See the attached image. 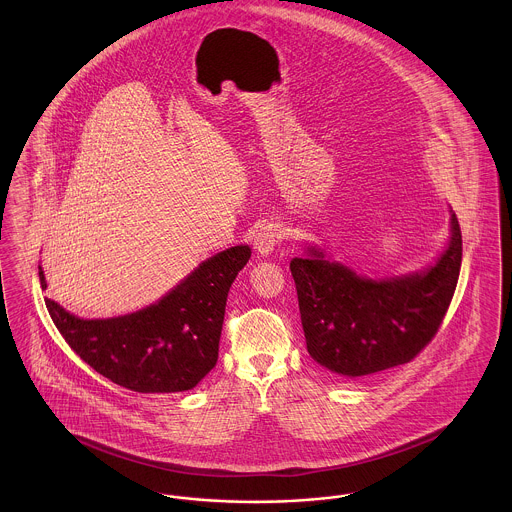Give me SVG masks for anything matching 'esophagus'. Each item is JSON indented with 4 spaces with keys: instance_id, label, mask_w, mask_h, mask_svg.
<instances>
[{
    "instance_id": "obj_1",
    "label": "esophagus",
    "mask_w": 512,
    "mask_h": 512,
    "mask_svg": "<svg viewBox=\"0 0 512 512\" xmlns=\"http://www.w3.org/2000/svg\"><path fill=\"white\" fill-rule=\"evenodd\" d=\"M280 238H282V234H280V230L276 226H272V224L263 226V228L257 230V234L253 238V249L257 251V255L267 257V255L274 251V247L278 245Z\"/></svg>"
}]
</instances>
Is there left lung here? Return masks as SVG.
<instances>
[{
	"mask_svg": "<svg viewBox=\"0 0 512 512\" xmlns=\"http://www.w3.org/2000/svg\"><path fill=\"white\" fill-rule=\"evenodd\" d=\"M428 267L391 276L357 274L324 247L303 245L292 268L309 355L332 374L363 378L414 359L438 332L463 261L461 226Z\"/></svg>",
	"mask_w": 512,
	"mask_h": 512,
	"instance_id": "left-lung-1",
	"label": "left lung"
}]
</instances>
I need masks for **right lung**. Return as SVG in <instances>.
Wrapping results in <instances>:
<instances>
[{"mask_svg": "<svg viewBox=\"0 0 512 512\" xmlns=\"http://www.w3.org/2000/svg\"><path fill=\"white\" fill-rule=\"evenodd\" d=\"M249 257V245L228 247L161 299L128 315L80 318L49 297L46 307L74 353L117 386L140 393L188 391L217 365L226 297ZM38 276L46 290L42 265Z\"/></svg>", "mask_w": 512, "mask_h": 512, "instance_id": "1", "label": "right lung"}]
</instances>
